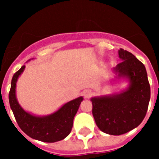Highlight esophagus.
<instances>
[{
  "mask_svg": "<svg viewBox=\"0 0 159 159\" xmlns=\"http://www.w3.org/2000/svg\"><path fill=\"white\" fill-rule=\"evenodd\" d=\"M91 94H92V91H91V90L87 89L83 91V95H84V97L85 98H89L91 97Z\"/></svg>",
  "mask_w": 159,
  "mask_h": 159,
  "instance_id": "obj_1",
  "label": "esophagus"
}]
</instances>
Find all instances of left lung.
Listing matches in <instances>:
<instances>
[{"mask_svg": "<svg viewBox=\"0 0 159 159\" xmlns=\"http://www.w3.org/2000/svg\"><path fill=\"white\" fill-rule=\"evenodd\" d=\"M122 61L113 68L114 81L129 82L125 89L108 95L91 98L92 114L98 129L120 135L135 129L143 121L150 101V85L145 67L131 53L118 50Z\"/></svg>", "mask_w": 159, "mask_h": 159, "instance_id": "left-lung-1", "label": "left lung"}]
</instances>
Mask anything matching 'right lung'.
<instances>
[{
  "mask_svg": "<svg viewBox=\"0 0 159 159\" xmlns=\"http://www.w3.org/2000/svg\"><path fill=\"white\" fill-rule=\"evenodd\" d=\"M25 68L23 65L14 75L9 92V103L19 127L27 135L41 142H56L65 139L71 131L74 118L84 98L80 96L73 99L48 115L38 116L26 111L16 97V84Z\"/></svg>",
  "mask_w": 159,
  "mask_h": 159,
  "instance_id": "obj_1",
  "label": "right lung"
}]
</instances>
